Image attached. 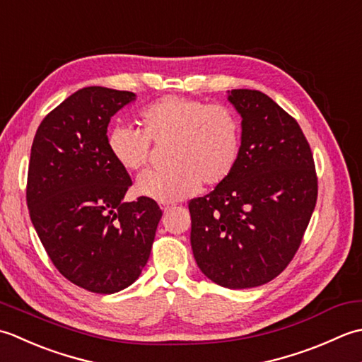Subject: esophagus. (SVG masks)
<instances>
[{"label":"esophagus","instance_id":"1","mask_svg":"<svg viewBox=\"0 0 362 362\" xmlns=\"http://www.w3.org/2000/svg\"><path fill=\"white\" fill-rule=\"evenodd\" d=\"M175 203H162L160 204V208H162V211H164V212H167V211H170V209H173L175 208Z\"/></svg>","mask_w":362,"mask_h":362}]
</instances>
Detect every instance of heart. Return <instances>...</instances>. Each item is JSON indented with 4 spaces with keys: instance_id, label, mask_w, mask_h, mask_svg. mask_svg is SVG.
<instances>
[{
    "instance_id": "1",
    "label": "heart",
    "mask_w": 362,
    "mask_h": 362,
    "mask_svg": "<svg viewBox=\"0 0 362 362\" xmlns=\"http://www.w3.org/2000/svg\"><path fill=\"white\" fill-rule=\"evenodd\" d=\"M139 131L117 127L109 132L110 156L128 172H139L151 158V144L168 145L167 170L148 172L137 181V192L162 203L194 195L202 182L216 187L239 164L242 120L222 103L167 95L139 112Z\"/></svg>"
}]
</instances>
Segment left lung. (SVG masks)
<instances>
[{
	"label": "left lung",
	"instance_id": "obj_1",
	"mask_svg": "<svg viewBox=\"0 0 362 362\" xmlns=\"http://www.w3.org/2000/svg\"><path fill=\"white\" fill-rule=\"evenodd\" d=\"M239 164L211 194L189 202L190 243L211 281L247 289L272 281L303 240L317 202L311 146L297 120L267 95L235 88Z\"/></svg>",
	"mask_w": 362,
	"mask_h": 362
}]
</instances>
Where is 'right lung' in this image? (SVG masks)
<instances>
[{
    "mask_svg": "<svg viewBox=\"0 0 362 362\" xmlns=\"http://www.w3.org/2000/svg\"><path fill=\"white\" fill-rule=\"evenodd\" d=\"M134 97L107 87L81 88L42 120L31 146V222L61 275L95 293L136 281L162 216L150 197L123 202L132 181L107 148L110 117Z\"/></svg>",
    "mask_w": 362,
    "mask_h": 362,
    "instance_id": "obj_1",
    "label": "right lung"
}]
</instances>
